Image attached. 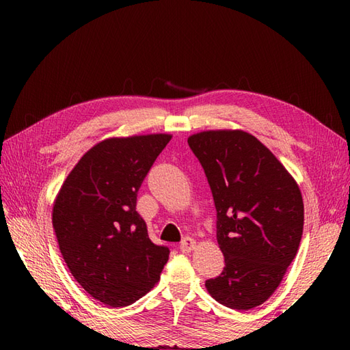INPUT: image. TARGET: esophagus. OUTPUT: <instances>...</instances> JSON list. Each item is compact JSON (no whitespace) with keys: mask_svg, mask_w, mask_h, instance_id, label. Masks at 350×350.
<instances>
[{"mask_svg":"<svg viewBox=\"0 0 350 350\" xmlns=\"http://www.w3.org/2000/svg\"><path fill=\"white\" fill-rule=\"evenodd\" d=\"M197 247V242L192 239V237H185V239L180 242V250L183 252H189Z\"/></svg>","mask_w":350,"mask_h":350,"instance_id":"obj_1","label":"esophagus"}]
</instances>
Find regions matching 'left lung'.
<instances>
[{
  "label": "left lung",
  "instance_id": "8db88e82",
  "mask_svg": "<svg viewBox=\"0 0 350 350\" xmlns=\"http://www.w3.org/2000/svg\"><path fill=\"white\" fill-rule=\"evenodd\" d=\"M211 185L224 271L206 281L233 310L262 306L298 252L304 202L298 183L265 144L245 131H203L188 138Z\"/></svg>",
  "mask_w": 350,
  "mask_h": 350
}]
</instances>
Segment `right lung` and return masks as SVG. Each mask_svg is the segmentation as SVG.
Segmentation results:
<instances>
[{
    "label": "right lung",
    "mask_w": 350,
    "mask_h": 350,
    "mask_svg": "<svg viewBox=\"0 0 350 350\" xmlns=\"http://www.w3.org/2000/svg\"><path fill=\"white\" fill-rule=\"evenodd\" d=\"M170 133L107 138L66 177L52 227L70 273L94 299L126 307L150 292L170 250L148 239L137 192Z\"/></svg>",
    "instance_id": "obj_1"
}]
</instances>
